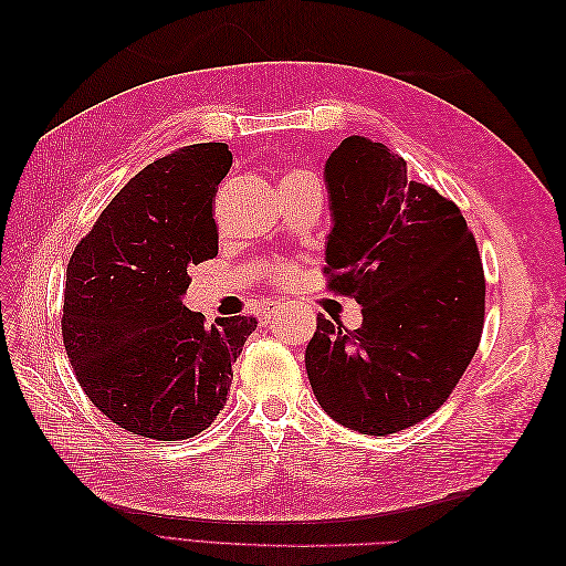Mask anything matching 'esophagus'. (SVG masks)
<instances>
[{"label":"esophagus","mask_w":566,"mask_h":566,"mask_svg":"<svg viewBox=\"0 0 566 566\" xmlns=\"http://www.w3.org/2000/svg\"><path fill=\"white\" fill-rule=\"evenodd\" d=\"M283 310H285V304H281V302H271V304H266L264 306V318L266 321H271V318H276L279 314H283Z\"/></svg>","instance_id":"obj_1"}]
</instances>
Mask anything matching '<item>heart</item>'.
Returning a JSON list of instances; mask_svg holds the SVG:
<instances>
[{"label": "heart", "mask_w": 566, "mask_h": 566, "mask_svg": "<svg viewBox=\"0 0 566 566\" xmlns=\"http://www.w3.org/2000/svg\"><path fill=\"white\" fill-rule=\"evenodd\" d=\"M290 177H302V175H290ZM285 273H287V271L281 269V271H279V279H285Z\"/></svg>", "instance_id": "obj_1"}]
</instances>
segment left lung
I'll return each instance as SVG.
<instances>
[{"instance_id": "1", "label": "left lung", "mask_w": 566, "mask_h": 566, "mask_svg": "<svg viewBox=\"0 0 566 566\" xmlns=\"http://www.w3.org/2000/svg\"><path fill=\"white\" fill-rule=\"evenodd\" d=\"M333 227L325 273L361 304L356 331L318 314L304 364L321 408L385 437L432 416L484 328V269L455 205L410 181L403 158L347 136L323 167Z\"/></svg>"}]
</instances>
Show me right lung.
Wrapping results in <instances>:
<instances>
[{"label": "right lung", "mask_w": 566, "mask_h": 566, "mask_svg": "<svg viewBox=\"0 0 566 566\" xmlns=\"http://www.w3.org/2000/svg\"><path fill=\"white\" fill-rule=\"evenodd\" d=\"M227 144L153 160L101 212L65 271L63 345L92 403L127 432L181 441L227 406L252 316L184 306L188 269L217 256L212 200L229 175Z\"/></svg>", "instance_id": "1"}]
</instances>
